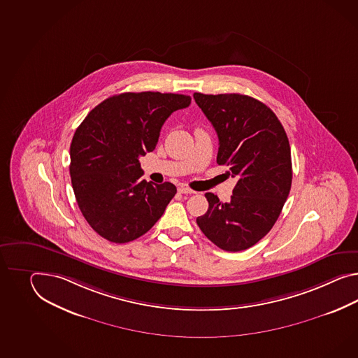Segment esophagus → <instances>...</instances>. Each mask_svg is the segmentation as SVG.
<instances>
[{
    "label": "esophagus",
    "mask_w": 358,
    "mask_h": 358,
    "mask_svg": "<svg viewBox=\"0 0 358 358\" xmlns=\"http://www.w3.org/2000/svg\"><path fill=\"white\" fill-rule=\"evenodd\" d=\"M178 192L180 194H194V190H192L190 187H187V186H183V185H181L180 187H178Z\"/></svg>",
    "instance_id": "esophagus-1"
}]
</instances>
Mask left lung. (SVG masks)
Here are the masks:
<instances>
[{
	"mask_svg": "<svg viewBox=\"0 0 358 358\" xmlns=\"http://www.w3.org/2000/svg\"><path fill=\"white\" fill-rule=\"evenodd\" d=\"M194 99L217 133V164L236 177L230 201L206 192L208 210L196 218L218 248L243 251L271 231L292 182L291 148L278 117L266 105L243 94H201Z\"/></svg>",
	"mask_w": 358,
	"mask_h": 358,
	"instance_id": "left-lung-1",
	"label": "left lung"
}]
</instances>
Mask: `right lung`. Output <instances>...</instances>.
<instances>
[{
	"instance_id": "obj_1",
	"label": "right lung",
	"mask_w": 358,
	"mask_h": 358,
	"mask_svg": "<svg viewBox=\"0 0 358 358\" xmlns=\"http://www.w3.org/2000/svg\"><path fill=\"white\" fill-rule=\"evenodd\" d=\"M190 103L183 94L122 93L80 124L71 142V182L83 216L102 238L131 242L163 216L177 189L142 180L138 157L155 148L171 114Z\"/></svg>"
}]
</instances>
